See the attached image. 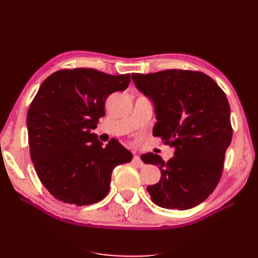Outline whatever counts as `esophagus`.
Returning a JSON list of instances; mask_svg holds the SVG:
<instances>
[{
	"mask_svg": "<svg viewBox=\"0 0 258 258\" xmlns=\"http://www.w3.org/2000/svg\"><path fill=\"white\" fill-rule=\"evenodd\" d=\"M132 163H133L134 165L139 166V167H141V166H143L142 160L140 159V157H139L138 155H134V157H133V160H132Z\"/></svg>",
	"mask_w": 258,
	"mask_h": 258,
	"instance_id": "1",
	"label": "esophagus"
}]
</instances>
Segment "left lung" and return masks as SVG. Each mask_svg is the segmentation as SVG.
<instances>
[{"mask_svg": "<svg viewBox=\"0 0 258 258\" xmlns=\"http://www.w3.org/2000/svg\"><path fill=\"white\" fill-rule=\"evenodd\" d=\"M137 89L154 103V137L174 148L164 161L148 152L143 163L158 166L160 181L149 185L157 206L185 211L208 198L220 181L225 151L232 139L225 93L206 74L168 69L132 74Z\"/></svg>", "mask_w": 258, "mask_h": 258, "instance_id": "1", "label": "left lung"}]
</instances>
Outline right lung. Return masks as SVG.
<instances>
[{
	"instance_id": "add662e5",
	"label": "right lung",
	"mask_w": 258,
	"mask_h": 258,
	"mask_svg": "<svg viewBox=\"0 0 258 258\" xmlns=\"http://www.w3.org/2000/svg\"><path fill=\"white\" fill-rule=\"evenodd\" d=\"M130 74L63 69L42 83L27 112L30 158L47 191L62 203H98L110 189L117 165L133 155L115 139L106 147L92 133L111 93L127 89Z\"/></svg>"
}]
</instances>
